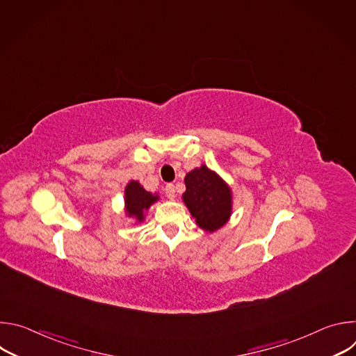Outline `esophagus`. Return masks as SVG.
I'll use <instances>...</instances> for the list:
<instances>
[{
	"label": "esophagus",
	"instance_id": "34e87169",
	"mask_svg": "<svg viewBox=\"0 0 356 356\" xmlns=\"http://www.w3.org/2000/svg\"><path fill=\"white\" fill-rule=\"evenodd\" d=\"M165 194H166V197H168L169 200H173V198L176 197L175 186H173V184H168V186L165 187Z\"/></svg>",
	"mask_w": 356,
	"mask_h": 356
}]
</instances>
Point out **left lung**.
I'll list each match as a JSON object with an SVG mask.
<instances>
[{"label": "left lung", "mask_w": 356, "mask_h": 356, "mask_svg": "<svg viewBox=\"0 0 356 356\" xmlns=\"http://www.w3.org/2000/svg\"><path fill=\"white\" fill-rule=\"evenodd\" d=\"M184 184L183 202L201 229L216 232L229 221L232 190L221 176L201 165L186 175Z\"/></svg>", "instance_id": "obj_1"}]
</instances>
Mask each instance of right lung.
<instances>
[{"instance_id":"right-lung-1","label":"right lung","mask_w":356,"mask_h":356,"mask_svg":"<svg viewBox=\"0 0 356 356\" xmlns=\"http://www.w3.org/2000/svg\"><path fill=\"white\" fill-rule=\"evenodd\" d=\"M158 200L159 194H152L150 191H146L139 181L131 180L125 187L124 211L128 218L135 220V224H140L145 220L146 211L150 209L152 204H155Z\"/></svg>"}]
</instances>
